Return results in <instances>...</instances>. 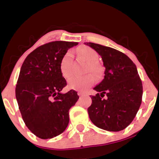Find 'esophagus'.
Wrapping results in <instances>:
<instances>
[{
    "mask_svg": "<svg viewBox=\"0 0 159 159\" xmlns=\"http://www.w3.org/2000/svg\"><path fill=\"white\" fill-rule=\"evenodd\" d=\"M78 96H83L84 93H83L80 92V91H78Z\"/></svg>",
    "mask_w": 159,
    "mask_h": 159,
    "instance_id": "1",
    "label": "esophagus"
}]
</instances>
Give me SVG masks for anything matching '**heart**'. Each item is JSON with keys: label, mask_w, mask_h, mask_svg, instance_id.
<instances>
[{"label": "heart", "mask_w": 159, "mask_h": 159, "mask_svg": "<svg viewBox=\"0 0 159 159\" xmlns=\"http://www.w3.org/2000/svg\"><path fill=\"white\" fill-rule=\"evenodd\" d=\"M78 56L88 63L87 71H90L94 75H98L99 68L95 62L98 59V53L94 49L88 46H81L76 51ZM72 61L73 54L72 52H66L62 57L60 62V71L63 77L68 78L72 74ZM94 79L90 75H86L84 76H72L68 80V87L72 90L84 91L88 87L93 85Z\"/></svg>", "instance_id": "b5f03b06"}]
</instances>
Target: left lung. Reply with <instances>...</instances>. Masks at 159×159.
<instances>
[{
  "mask_svg": "<svg viewBox=\"0 0 159 159\" xmlns=\"http://www.w3.org/2000/svg\"><path fill=\"white\" fill-rule=\"evenodd\" d=\"M102 57L104 79L94 87L87 108L95 125L110 132L123 130L135 117L142 102L143 86L135 64L123 52L110 47L86 43Z\"/></svg>",
  "mask_w": 159,
  "mask_h": 159,
  "instance_id": "1",
  "label": "left lung"
}]
</instances>
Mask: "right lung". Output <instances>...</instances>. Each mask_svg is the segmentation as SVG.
I'll return each mask as SVG.
<instances>
[{"instance_id": "1", "label": "right lung", "mask_w": 159, "mask_h": 159, "mask_svg": "<svg viewBox=\"0 0 159 159\" xmlns=\"http://www.w3.org/2000/svg\"><path fill=\"white\" fill-rule=\"evenodd\" d=\"M77 45L65 41L46 43L29 54L21 67L16 99L25 125L42 139L64 132L69 122V109L79 98L73 90L61 93L66 81L60 71L63 56Z\"/></svg>"}]
</instances>
